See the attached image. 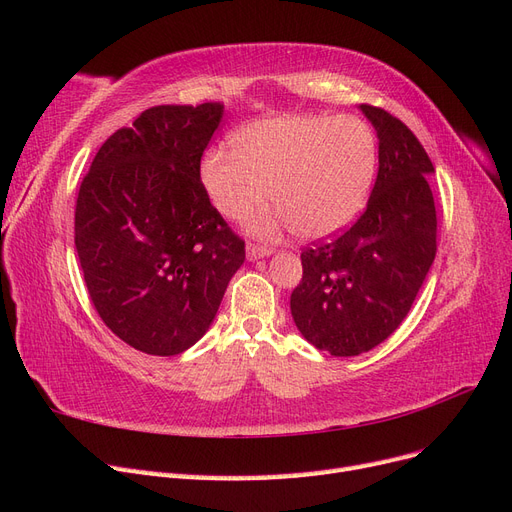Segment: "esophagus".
<instances>
[{"instance_id":"obj_1","label":"esophagus","mask_w":512,"mask_h":512,"mask_svg":"<svg viewBox=\"0 0 512 512\" xmlns=\"http://www.w3.org/2000/svg\"><path fill=\"white\" fill-rule=\"evenodd\" d=\"M273 250L267 245H258V243H247V258L250 260H258V258H265L269 256Z\"/></svg>"}]
</instances>
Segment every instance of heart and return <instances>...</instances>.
Returning <instances> with one entry per match:
<instances>
[{
  "instance_id": "b5f03b06",
  "label": "heart",
  "mask_w": 512,
  "mask_h": 512,
  "mask_svg": "<svg viewBox=\"0 0 512 512\" xmlns=\"http://www.w3.org/2000/svg\"><path fill=\"white\" fill-rule=\"evenodd\" d=\"M378 143L354 115H284L247 123L230 136V149H211L200 177L213 207L243 220L267 203L273 215L252 220L260 235L292 226L305 239L346 228L367 203L376 175Z\"/></svg>"
}]
</instances>
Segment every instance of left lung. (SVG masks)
Wrapping results in <instances>:
<instances>
[{"label": "left lung", "instance_id": "1", "mask_svg": "<svg viewBox=\"0 0 512 512\" xmlns=\"http://www.w3.org/2000/svg\"><path fill=\"white\" fill-rule=\"evenodd\" d=\"M361 111L378 134V177L367 209L344 235L303 247V277L290 294L301 335L333 356L382 344L408 316L436 258L427 151L384 108L361 104Z\"/></svg>", "mask_w": 512, "mask_h": 512}]
</instances>
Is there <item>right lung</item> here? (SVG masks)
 I'll list each match as a JSON object with an SVG mask.
<instances>
[{"label":"right lung","instance_id":"right-lung-1","mask_svg":"<svg viewBox=\"0 0 512 512\" xmlns=\"http://www.w3.org/2000/svg\"><path fill=\"white\" fill-rule=\"evenodd\" d=\"M222 115L220 102L147 108L106 138L76 198L89 299L108 329L145 354L194 346L245 260V241L200 181Z\"/></svg>","mask_w":512,"mask_h":512}]
</instances>
